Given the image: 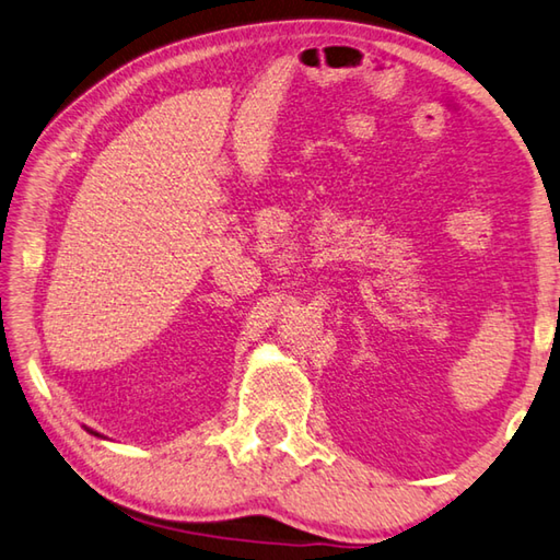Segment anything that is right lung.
<instances>
[{"label": "right lung", "instance_id": "1", "mask_svg": "<svg viewBox=\"0 0 560 560\" xmlns=\"http://www.w3.org/2000/svg\"><path fill=\"white\" fill-rule=\"evenodd\" d=\"M91 433H93V430H91ZM93 435H97V433H93Z\"/></svg>", "mask_w": 560, "mask_h": 560}]
</instances>
